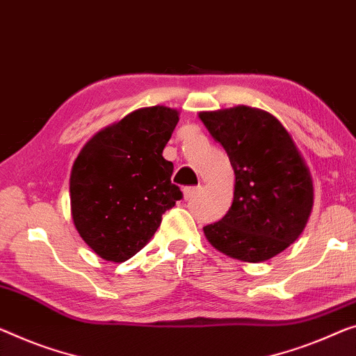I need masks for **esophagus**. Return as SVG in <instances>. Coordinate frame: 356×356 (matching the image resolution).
<instances>
[{"instance_id":"obj_1","label":"esophagus","mask_w":356,"mask_h":356,"mask_svg":"<svg viewBox=\"0 0 356 356\" xmlns=\"http://www.w3.org/2000/svg\"><path fill=\"white\" fill-rule=\"evenodd\" d=\"M201 190V185H196V187H185L184 188V196L185 200H192L195 195H198Z\"/></svg>"}]
</instances>
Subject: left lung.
Instances as JSON below:
<instances>
[{
  "instance_id": "left-lung-1",
  "label": "left lung",
  "mask_w": 356,
  "mask_h": 356,
  "mask_svg": "<svg viewBox=\"0 0 356 356\" xmlns=\"http://www.w3.org/2000/svg\"><path fill=\"white\" fill-rule=\"evenodd\" d=\"M200 118L225 148L235 172L229 212L203 227L217 251L245 262L268 261L294 243L314 206V184L284 126L267 111L240 105Z\"/></svg>"
}]
</instances>
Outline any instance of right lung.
<instances>
[{"label": "right lung", "mask_w": 356, "mask_h": 356, "mask_svg": "<svg viewBox=\"0 0 356 356\" xmlns=\"http://www.w3.org/2000/svg\"><path fill=\"white\" fill-rule=\"evenodd\" d=\"M177 110H136L95 134L70 176L72 216L79 236L105 261L124 262L155 235L182 192L171 182L174 164L163 150Z\"/></svg>", "instance_id": "1"}]
</instances>
